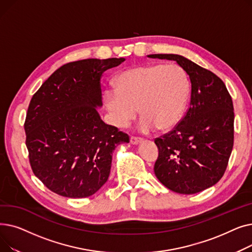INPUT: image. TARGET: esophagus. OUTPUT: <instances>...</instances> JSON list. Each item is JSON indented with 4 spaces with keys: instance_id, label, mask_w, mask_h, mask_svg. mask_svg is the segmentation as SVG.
Returning a JSON list of instances; mask_svg holds the SVG:
<instances>
[{
    "instance_id": "34e87169",
    "label": "esophagus",
    "mask_w": 252,
    "mask_h": 252,
    "mask_svg": "<svg viewBox=\"0 0 252 252\" xmlns=\"http://www.w3.org/2000/svg\"><path fill=\"white\" fill-rule=\"evenodd\" d=\"M129 141H130V143L133 144V145H137V144L141 143V142L143 141V139H141V138H139V137H134V136H131V137H130V139H129Z\"/></svg>"
}]
</instances>
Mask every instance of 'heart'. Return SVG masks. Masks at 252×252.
Here are the masks:
<instances>
[{
	"label": "heart",
	"mask_w": 252,
	"mask_h": 252,
	"mask_svg": "<svg viewBox=\"0 0 252 252\" xmlns=\"http://www.w3.org/2000/svg\"><path fill=\"white\" fill-rule=\"evenodd\" d=\"M190 94L187 73L176 63L151 64L127 69L115 79V89L105 91L104 101L112 123L126 127L143 115L144 133L167 130L182 119Z\"/></svg>",
	"instance_id": "1"
}]
</instances>
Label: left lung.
<instances>
[{
    "label": "left lung",
    "instance_id": "1",
    "mask_svg": "<svg viewBox=\"0 0 252 252\" xmlns=\"http://www.w3.org/2000/svg\"><path fill=\"white\" fill-rule=\"evenodd\" d=\"M148 57L176 61L191 83L187 112L173 129L154 140L159 151L155 176L174 192H201L217 184L228 166L234 144L231 95L218 75L181 55Z\"/></svg>",
    "mask_w": 252,
    "mask_h": 252
}]
</instances>
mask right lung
<instances>
[{
    "mask_svg": "<svg viewBox=\"0 0 252 252\" xmlns=\"http://www.w3.org/2000/svg\"><path fill=\"white\" fill-rule=\"evenodd\" d=\"M125 58L85 59L53 72L32 96L24 129L32 169L58 195L85 198L107 182L116 145L128 135L106 125L100 78Z\"/></svg>",
    "mask_w": 252,
    "mask_h": 252,
    "instance_id": "add662e5",
    "label": "right lung"
}]
</instances>
